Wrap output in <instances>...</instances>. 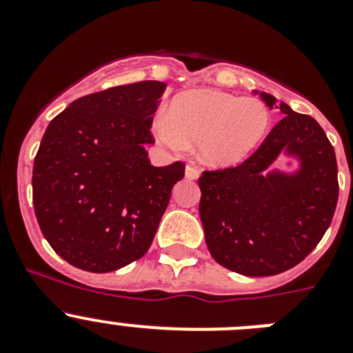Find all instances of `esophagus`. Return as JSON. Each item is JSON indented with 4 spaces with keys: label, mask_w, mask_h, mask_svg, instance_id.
Segmentation results:
<instances>
[{
    "label": "esophagus",
    "mask_w": 353,
    "mask_h": 353,
    "mask_svg": "<svg viewBox=\"0 0 353 353\" xmlns=\"http://www.w3.org/2000/svg\"><path fill=\"white\" fill-rule=\"evenodd\" d=\"M199 176V168L194 166V164H187L185 168V179L196 180Z\"/></svg>",
    "instance_id": "obj_1"
}]
</instances>
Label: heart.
<instances>
[{"label": "heart", "mask_w": 353, "mask_h": 353, "mask_svg": "<svg viewBox=\"0 0 353 353\" xmlns=\"http://www.w3.org/2000/svg\"><path fill=\"white\" fill-rule=\"evenodd\" d=\"M269 109L260 99H239L219 90H194L174 97L155 134L170 148L199 145V159L212 168L244 162L269 130Z\"/></svg>", "instance_id": "1"}]
</instances>
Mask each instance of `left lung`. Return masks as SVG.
Returning a JSON list of instances; mask_svg holds the SVG:
<instances>
[{"label": "left lung", "mask_w": 353, "mask_h": 353, "mask_svg": "<svg viewBox=\"0 0 353 353\" xmlns=\"http://www.w3.org/2000/svg\"><path fill=\"white\" fill-rule=\"evenodd\" d=\"M260 99L285 117L242 164L203 171L198 180L208 251L219 265L251 277L301 263L330 226L339 192L334 148L318 121L269 93ZM279 153L301 158V170L265 174Z\"/></svg>", "instance_id": "1"}]
</instances>
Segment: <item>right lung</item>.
Instances as JSON below:
<instances>
[{
    "label": "right lung",
    "mask_w": 353,
    "mask_h": 353,
    "mask_svg": "<svg viewBox=\"0 0 353 353\" xmlns=\"http://www.w3.org/2000/svg\"><path fill=\"white\" fill-rule=\"evenodd\" d=\"M166 84L114 86L72 102L46 129L33 164V207L43 236L88 272L121 269L148 251L180 161L150 164L145 146Z\"/></svg>",
    "instance_id": "add662e5"
}]
</instances>
